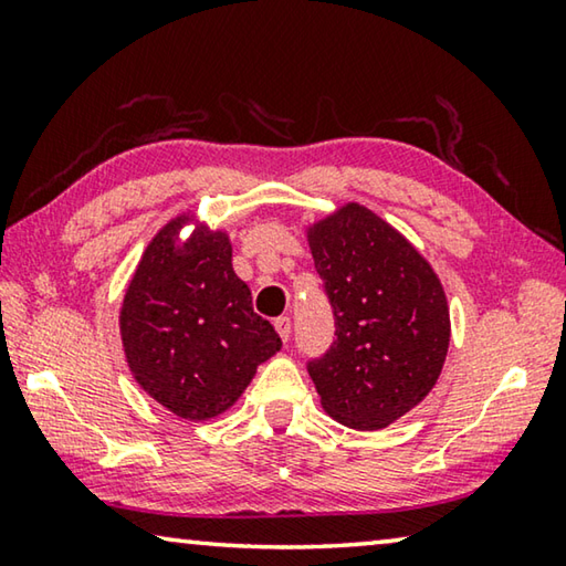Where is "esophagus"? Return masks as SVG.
Masks as SVG:
<instances>
[{
  "label": "esophagus",
  "mask_w": 566,
  "mask_h": 566,
  "mask_svg": "<svg viewBox=\"0 0 566 566\" xmlns=\"http://www.w3.org/2000/svg\"><path fill=\"white\" fill-rule=\"evenodd\" d=\"M274 327H276V332H280V337H282L284 344L290 342V334H292V319L290 317H276Z\"/></svg>",
  "instance_id": "34e87169"
}]
</instances>
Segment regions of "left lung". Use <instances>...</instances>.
Instances as JSON below:
<instances>
[{
	"mask_svg": "<svg viewBox=\"0 0 566 566\" xmlns=\"http://www.w3.org/2000/svg\"><path fill=\"white\" fill-rule=\"evenodd\" d=\"M310 247L324 282L334 339L306 371L327 415L381 429L429 395L449 347L444 290L421 254L367 207L314 224Z\"/></svg>",
	"mask_w": 566,
	"mask_h": 566,
	"instance_id": "obj_1",
	"label": "left lung"
}]
</instances>
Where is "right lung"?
Returning <instances> with one entry per match:
<instances>
[{"instance_id":"obj_1","label":"right lung","mask_w":566,"mask_h":566,"mask_svg":"<svg viewBox=\"0 0 566 566\" xmlns=\"http://www.w3.org/2000/svg\"><path fill=\"white\" fill-rule=\"evenodd\" d=\"M185 219L151 239L122 306V342L134 379L181 419H212L239 399L280 334L252 310L232 270L224 232L177 242Z\"/></svg>"}]
</instances>
